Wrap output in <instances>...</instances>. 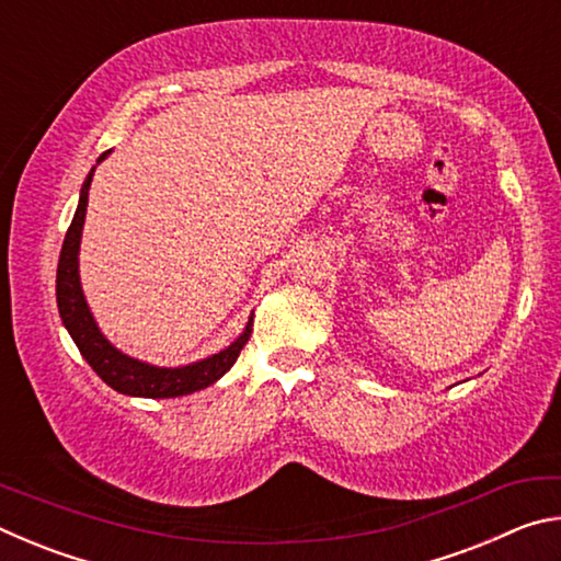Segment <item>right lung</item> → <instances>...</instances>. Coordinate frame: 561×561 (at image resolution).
Returning a JSON list of instances; mask_svg holds the SVG:
<instances>
[{
	"instance_id": "1",
	"label": "right lung",
	"mask_w": 561,
	"mask_h": 561,
	"mask_svg": "<svg viewBox=\"0 0 561 561\" xmlns=\"http://www.w3.org/2000/svg\"><path fill=\"white\" fill-rule=\"evenodd\" d=\"M108 153L99 158V163ZM91 175L81 187L79 207L69 225V232L64 237L59 270H56V304H59V314L64 327L69 329L73 344L79 346L81 356L89 360V366L101 376L103 383H108L113 391L126 396H140V398H178L201 391V388L213 386L217 378H222L230 371L232 364L240 356L242 346L250 341L252 334V319L247 321L244 331L234 344L227 346L220 354L210 358L197 360V364L180 366V368H158L144 364V360L130 358L113 348L106 336L101 334L96 321H93L89 304L83 299L81 282H79V244H81V230L83 217H87L89 205V187Z\"/></svg>"
}]
</instances>
